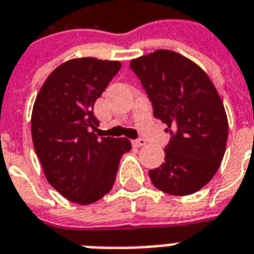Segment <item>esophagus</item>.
<instances>
[{"instance_id": "34e87169", "label": "esophagus", "mask_w": 254, "mask_h": 254, "mask_svg": "<svg viewBox=\"0 0 254 254\" xmlns=\"http://www.w3.org/2000/svg\"><path fill=\"white\" fill-rule=\"evenodd\" d=\"M132 144L133 147H143V145H145V140H143V138H137V140H133Z\"/></svg>"}]
</instances>
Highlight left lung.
Returning a JSON list of instances; mask_svg holds the SVG:
<instances>
[{
  "label": "left lung",
  "mask_w": 254,
  "mask_h": 254,
  "mask_svg": "<svg viewBox=\"0 0 254 254\" xmlns=\"http://www.w3.org/2000/svg\"><path fill=\"white\" fill-rule=\"evenodd\" d=\"M130 69L171 134L165 162L148 171L151 182L173 196L196 193L212 180L226 151L229 122L218 91L201 67L171 50L132 60Z\"/></svg>",
  "instance_id": "8db88e82"
}]
</instances>
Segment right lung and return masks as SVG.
I'll return each mask as SVG.
<instances>
[{
  "instance_id": "obj_1",
  "label": "right lung",
  "mask_w": 254,
  "mask_h": 254,
  "mask_svg": "<svg viewBox=\"0 0 254 254\" xmlns=\"http://www.w3.org/2000/svg\"><path fill=\"white\" fill-rule=\"evenodd\" d=\"M121 69L118 61L85 57L54 69L36 96L31 133L49 184L67 200L91 204L109 193L127 138L98 137L94 105Z\"/></svg>"
}]
</instances>
